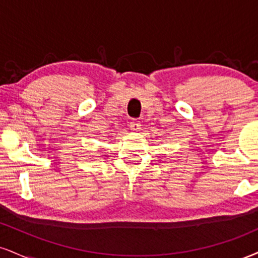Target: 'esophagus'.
<instances>
[{
	"label": "esophagus",
	"mask_w": 258,
	"mask_h": 258,
	"mask_svg": "<svg viewBox=\"0 0 258 258\" xmlns=\"http://www.w3.org/2000/svg\"><path fill=\"white\" fill-rule=\"evenodd\" d=\"M130 128H131V131H133V132H138V131H141V128H142V125H141V122H139V121H132L131 123H130Z\"/></svg>",
	"instance_id": "34e87169"
}]
</instances>
